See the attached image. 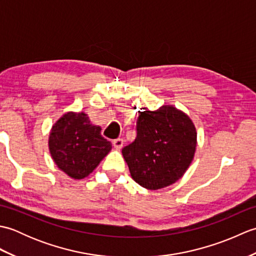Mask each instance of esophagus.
Instances as JSON below:
<instances>
[{
  "label": "esophagus",
  "instance_id": "1",
  "mask_svg": "<svg viewBox=\"0 0 256 256\" xmlns=\"http://www.w3.org/2000/svg\"><path fill=\"white\" fill-rule=\"evenodd\" d=\"M123 144H124V140L123 138H116V140H113V146L116 150H121L123 148Z\"/></svg>",
  "mask_w": 256,
  "mask_h": 256
}]
</instances>
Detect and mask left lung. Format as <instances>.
<instances>
[{"label":"left lung","instance_id":"obj_1","mask_svg":"<svg viewBox=\"0 0 256 256\" xmlns=\"http://www.w3.org/2000/svg\"><path fill=\"white\" fill-rule=\"evenodd\" d=\"M136 130L134 142L122 150L134 180L157 190L182 178L197 148V131L187 114L172 106L146 108L140 112Z\"/></svg>","mask_w":256,"mask_h":256}]
</instances>
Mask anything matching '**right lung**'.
<instances>
[{
  "label": "right lung",
  "mask_w": 256,
  "mask_h": 256,
  "mask_svg": "<svg viewBox=\"0 0 256 256\" xmlns=\"http://www.w3.org/2000/svg\"><path fill=\"white\" fill-rule=\"evenodd\" d=\"M48 146L59 170L72 179L89 176L112 148L84 112L64 113L52 125Z\"/></svg>",
  "instance_id": "obj_1"
}]
</instances>
